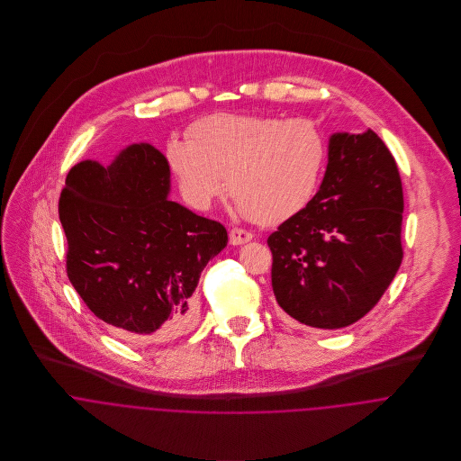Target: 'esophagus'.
<instances>
[{"label":"esophagus","instance_id":"1","mask_svg":"<svg viewBox=\"0 0 461 461\" xmlns=\"http://www.w3.org/2000/svg\"><path fill=\"white\" fill-rule=\"evenodd\" d=\"M252 238H254L252 232H249V230H245V229H238V227L230 229V232H229V241H230V245H245V243H249Z\"/></svg>","mask_w":461,"mask_h":461}]
</instances>
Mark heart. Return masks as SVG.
Listing matches in <instances>:
<instances>
[{"label": "heart", "instance_id": "1", "mask_svg": "<svg viewBox=\"0 0 461 461\" xmlns=\"http://www.w3.org/2000/svg\"><path fill=\"white\" fill-rule=\"evenodd\" d=\"M172 138L167 161L186 200L207 209L227 190L256 221L280 223L314 195L327 163V138L309 119L214 113Z\"/></svg>", "mask_w": 461, "mask_h": 461}]
</instances>
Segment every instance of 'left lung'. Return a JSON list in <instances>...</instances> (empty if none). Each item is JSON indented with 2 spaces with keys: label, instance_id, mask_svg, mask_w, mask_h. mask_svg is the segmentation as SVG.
Segmentation results:
<instances>
[{
  "label": "left lung",
  "instance_id": "8db88e82",
  "mask_svg": "<svg viewBox=\"0 0 461 461\" xmlns=\"http://www.w3.org/2000/svg\"><path fill=\"white\" fill-rule=\"evenodd\" d=\"M402 185L371 130L330 136L320 192L269 238L271 285L282 311L312 329L364 318L402 261Z\"/></svg>",
  "mask_w": 461,
  "mask_h": 461
}]
</instances>
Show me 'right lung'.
Segmentation results:
<instances>
[{"label": "right lung", "instance_id": "obj_1", "mask_svg": "<svg viewBox=\"0 0 461 461\" xmlns=\"http://www.w3.org/2000/svg\"><path fill=\"white\" fill-rule=\"evenodd\" d=\"M170 167L149 143L110 167L67 174L59 214L67 276L85 305L126 339H176L192 327L205 264L227 247L221 223L168 200Z\"/></svg>", "mask_w": 461, "mask_h": 461}]
</instances>
